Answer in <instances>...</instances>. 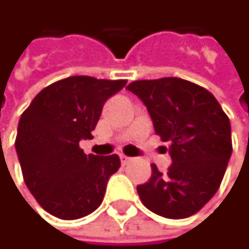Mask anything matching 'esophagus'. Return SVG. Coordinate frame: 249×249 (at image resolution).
I'll use <instances>...</instances> for the list:
<instances>
[{
  "instance_id": "34e87169",
  "label": "esophagus",
  "mask_w": 249,
  "mask_h": 249,
  "mask_svg": "<svg viewBox=\"0 0 249 249\" xmlns=\"http://www.w3.org/2000/svg\"><path fill=\"white\" fill-rule=\"evenodd\" d=\"M119 159H121V163L122 165H128L133 159L131 158H128V156H125V155H119Z\"/></svg>"
}]
</instances>
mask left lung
Segmentation results:
<instances>
[{"label": "left lung", "mask_w": 249, "mask_h": 249, "mask_svg": "<svg viewBox=\"0 0 249 249\" xmlns=\"http://www.w3.org/2000/svg\"><path fill=\"white\" fill-rule=\"evenodd\" d=\"M146 105L172 165L137 187L142 203L168 219L190 217L216 194L232 155L231 122L204 87L178 78L139 80L127 86Z\"/></svg>", "instance_id": "8db88e82"}]
</instances>
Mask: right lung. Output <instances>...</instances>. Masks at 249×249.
<instances>
[{
    "instance_id": "1",
    "label": "right lung",
    "mask_w": 249,
    "mask_h": 249,
    "mask_svg": "<svg viewBox=\"0 0 249 249\" xmlns=\"http://www.w3.org/2000/svg\"><path fill=\"white\" fill-rule=\"evenodd\" d=\"M125 84L127 80L67 77L40 90L20 116L16 152L23 178L52 216L74 220L100 206L121 160L118 155H86L78 143L93 137L103 103Z\"/></svg>"
}]
</instances>
